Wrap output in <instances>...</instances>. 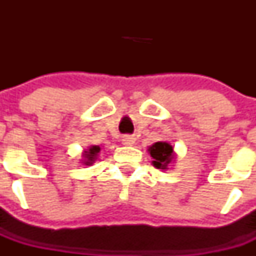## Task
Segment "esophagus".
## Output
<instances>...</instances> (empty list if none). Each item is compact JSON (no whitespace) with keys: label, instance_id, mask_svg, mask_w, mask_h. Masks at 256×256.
Instances as JSON below:
<instances>
[{"label":"esophagus","instance_id":"obj_1","mask_svg":"<svg viewBox=\"0 0 256 256\" xmlns=\"http://www.w3.org/2000/svg\"><path fill=\"white\" fill-rule=\"evenodd\" d=\"M122 142H123L124 146H132V144H134V138L132 136H124Z\"/></svg>","mask_w":256,"mask_h":256}]
</instances>
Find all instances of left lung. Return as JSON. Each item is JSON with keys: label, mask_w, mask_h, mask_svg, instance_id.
I'll return each instance as SVG.
<instances>
[{"label": "left lung", "mask_w": 256, "mask_h": 256, "mask_svg": "<svg viewBox=\"0 0 256 256\" xmlns=\"http://www.w3.org/2000/svg\"><path fill=\"white\" fill-rule=\"evenodd\" d=\"M148 151L152 158L154 166L158 169H162V170L170 168L177 158L174 148L166 141L155 142L152 146L148 148Z\"/></svg>", "instance_id": "8db88e82"}]
</instances>
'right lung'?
I'll use <instances>...</instances> for the list:
<instances>
[{
  "label": "right lung",
  "mask_w": 256,
  "mask_h": 256,
  "mask_svg": "<svg viewBox=\"0 0 256 256\" xmlns=\"http://www.w3.org/2000/svg\"><path fill=\"white\" fill-rule=\"evenodd\" d=\"M101 151L100 146H90L88 148H86L82 152V164L83 165H92L96 162L98 152Z\"/></svg>",
  "instance_id": "right-lung-1"
}]
</instances>
